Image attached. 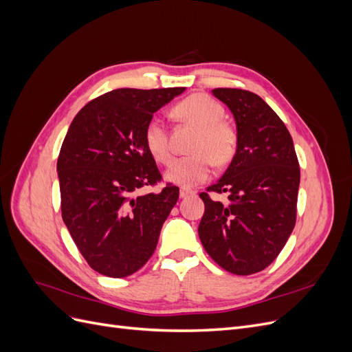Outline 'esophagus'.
I'll list each match as a JSON object with an SVG mask.
<instances>
[{"mask_svg": "<svg viewBox=\"0 0 352 352\" xmlns=\"http://www.w3.org/2000/svg\"><path fill=\"white\" fill-rule=\"evenodd\" d=\"M179 195H180V198H188L190 195H195V190L188 189V188H180Z\"/></svg>", "mask_w": 352, "mask_h": 352, "instance_id": "1", "label": "esophagus"}]
</instances>
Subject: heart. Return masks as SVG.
I'll return each mask as SVG.
<instances>
[{
    "instance_id": "b5f03b06",
    "label": "heart",
    "mask_w": 352,
    "mask_h": 352,
    "mask_svg": "<svg viewBox=\"0 0 352 352\" xmlns=\"http://www.w3.org/2000/svg\"><path fill=\"white\" fill-rule=\"evenodd\" d=\"M173 114L184 122L198 127L190 151L192 155L175 158L166 170V179L180 186H194L204 182L212 170V160L217 164H226L236 151V132L223 122L225 109L206 94H194L180 101L173 109ZM144 140L146 150L160 163L170 158L168 135L164 122L153 117L146 123Z\"/></svg>"
}]
</instances>
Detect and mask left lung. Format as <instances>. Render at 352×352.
Returning <instances> with one entry per match:
<instances>
[{
  "mask_svg": "<svg viewBox=\"0 0 352 352\" xmlns=\"http://www.w3.org/2000/svg\"><path fill=\"white\" fill-rule=\"evenodd\" d=\"M236 123V153L208 192H228V202L207 192L198 235L220 267L247 276L278 257L295 226L300 164L291 133L257 94L217 88Z\"/></svg>",
  "mask_w": 352,
  "mask_h": 352,
  "instance_id": "8db88e82",
  "label": "left lung"
}]
</instances>
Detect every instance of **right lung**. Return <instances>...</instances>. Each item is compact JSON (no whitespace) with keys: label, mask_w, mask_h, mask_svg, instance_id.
Instances as JSON below:
<instances>
[{"label":"right lung","mask_w":352,"mask_h":352,"mask_svg":"<svg viewBox=\"0 0 352 352\" xmlns=\"http://www.w3.org/2000/svg\"><path fill=\"white\" fill-rule=\"evenodd\" d=\"M185 88H120L89 101L63 141L57 172L61 216L83 258L109 278L140 270L155 251L179 188L140 195L162 180L144 132Z\"/></svg>","instance_id":"right-lung-1"}]
</instances>
